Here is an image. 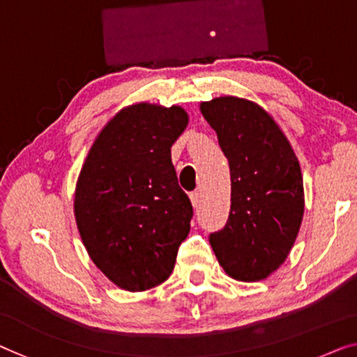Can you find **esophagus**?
I'll return each mask as SVG.
<instances>
[{
    "mask_svg": "<svg viewBox=\"0 0 357 357\" xmlns=\"http://www.w3.org/2000/svg\"><path fill=\"white\" fill-rule=\"evenodd\" d=\"M190 202H192V206L197 210L200 206V202H202V195L199 190H195V192L190 194Z\"/></svg>",
    "mask_w": 357,
    "mask_h": 357,
    "instance_id": "esophagus-1",
    "label": "esophagus"
}]
</instances>
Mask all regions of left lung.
Returning a JSON list of instances; mask_svg holds the SVG:
<instances>
[{"label": "left lung", "instance_id": "left-lung-1", "mask_svg": "<svg viewBox=\"0 0 357 357\" xmlns=\"http://www.w3.org/2000/svg\"><path fill=\"white\" fill-rule=\"evenodd\" d=\"M229 160L231 211L210 236L218 261L232 279L269 278L289 257L305 213L300 162L261 105L236 96L200 104Z\"/></svg>", "mask_w": 357, "mask_h": 357}]
</instances>
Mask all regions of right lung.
Returning <instances> with one entry per match:
<instances>
[{
	"label": "right lung",
	"mask_w": 357,
	"mask_h": 357,
	"mask_svg": "<svg viewBox=\"0 0 357 357\" xmlns=\"http://www.w3.org/2000/svg\"><path fill=\"white\" fill-rule=\"evenodd\" d=\"M188 123L179 105H128L96 136L79 172L73 211L83 245L123 290L167 280L190 231L192 205L172 163Z\"/></svg>",
	"instance_id": "obj_1"
}]
</instances>
